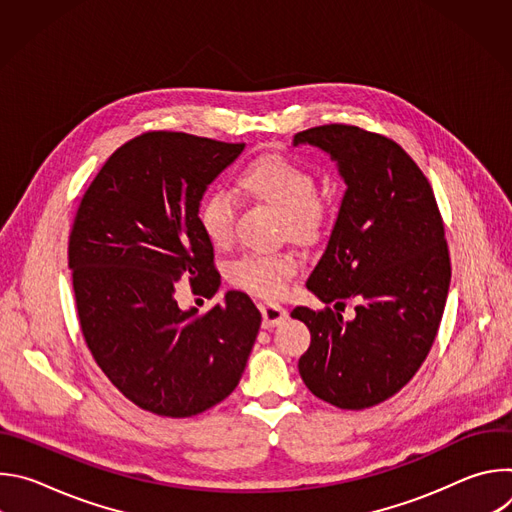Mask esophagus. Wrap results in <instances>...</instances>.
<instances>
[{"label":"esophagus","instance_id":"1","mask_svg":"<svg viewBox=\"0 0 512 512\" xmlns=\"http://www.w3.org/2000/svg\"><path fill=\"white\" fill-rule=\"evenodd\" d=\"M261 316H263V326L265 328H273L277 324H281L287 318V310L279 304H271V302H261L259 304Z\"/></svg>","mask_w":512,"mask_h":512}]
</instances>
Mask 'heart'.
I'll return each instance as SVG.
<instances>
[{
	"mask_svg": "<svg viewBox=\"0 0 512 512\" xmlns=\"http://www.w3.org/2000/svg\"><path fill=\"white\" fill-rule=\"evenodd\" d=\"M237 188L259 202L279 210V229L298 243L320 239L330 221V206L318 194L316 174L285 154H261L239 168ZM235 204L225 190H210L198 206V225L214 249H227L233 241ZM298 271L294 253H247L231 263L229 279L251 296L281 298Z\"/></svg>",
	"mask_w": 512,
	"mask_h": 512,
	"instance_id": "heart-1",
	"label": "heart"
}]
</instances>
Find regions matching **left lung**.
Wrapping results in <instances>:
<instances>
[{
  "instance_id": "1",
  "label": "left lung",
  "mask_w": 512,
  "mask_h": 512,
  "mask_svg": "<svg viewBox=\"0 0 512 512\" xmlns=\"http://www.w3.org/2000/svg\"><path fill=\"white\" fill-rule=\"evenodd\" d=\"M294 143L328 152L348 186L306 281L326 308L291 312L312 334L298 369L318 399L369 409L413 379L440 328L452 277L442 212L419 166L381 133L330 123ZM348 299L357 300L350 323L339 314Z\"/></svg>"
}]
</instances>
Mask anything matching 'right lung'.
Returning a JSON list of instances; mask_svg holds the SVG:
<instances>
[{
	"mask_svg": "<svg viewBox=\"0 0 512 512\" xmlns=\"http://www.w3.org/2000/svg\"><path fill=\"white\" fill-rule=\"evenodd\" d=\"M245 148L148 131L105 162L68 237L77 314L107 379L139 409L192 417L241 381L261 314L243 291L204 314L180 310L176 285L212 298L221 285L198 225L206 186Z\"/></svg>",
	"mask_w": 512,
	"mask_h": 512,
	"instance_id": "obj_1",
	"label": "right lung"
}]
</instances>
